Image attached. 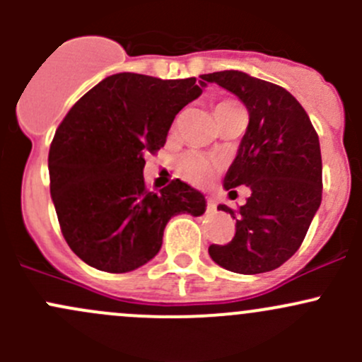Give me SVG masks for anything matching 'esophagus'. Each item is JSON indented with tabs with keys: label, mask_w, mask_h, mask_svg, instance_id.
<instances>
[{
	"label": "esophagus",
	"mask_w": 362,
	"mask_h": 362,
	"mask_svg": "<svg viewBox=\"0 0 362 362\" xmlns=\"http://www.w3.org/2000/svg\"><path fill=\"white\" fill-rule=\"evenodd\" d=\"M206 204H208V210H210V211H215V210H217V203H215V199L211 198V196H210V198L206 199Z\"/></svg>",
	"instance_id": "1"
}]
</instances>
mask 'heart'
Masks as SVG:
<instances>
[{"mask_svg":"<svg viewBox=\"0 0 362 362\" xmlns=\"http://www.w3.org/2000/svg\"><path fill=\"white\" fill-rule=\"evenodd\" d=\"M238 107L233 101H222L215 107V112L228 110V108ZM221 168V163H218L217 158L214 156L203 154V152L198 151H189L178 159V171H180L182 177L189 182H194V184H203V182L210 180L215 173Z\"/></svg>","mask_w":362,"mask_h":362,"instance_id":"1","label":"heart"}]
</instances>
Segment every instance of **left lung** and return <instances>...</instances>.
Listing matches in <instances>:
<instances>
[{
    "label": "left lung",
    "instance_id": "obj_1",
    "mask_svg": "<svg viewBox=\"0 0 362 362\" xmlns=\"http://www.w3.org/2000/svg\"><path fill=\"white\" fill-rule=\"evenodd\" d=\"M240 98L249 110V126L238 154L224 177V189H250L238 214L226 204L218 210L236 218V233L208 254L222 268L242 275L272 272L301 247L322 199V158L319 136L308 113L289 90L226 69L202 75Z\"/></svg>",
    "mask_w": 362,
    "mask_h": 362
}]
</instances>
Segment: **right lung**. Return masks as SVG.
I'll return each mask as SVG.
<instances>
[{"mask_svg":"<svg viewBox=\"0 0 362 362\" xmlns=\"http://www.w3.org/2000/svg\"><path fill=\"white\" fill-rule=\"evenodd\" d=\"M204 86L194 76L117 73L59 124L49 152L50 196L64 240L83 262L133 272L158 254L173 215L204 214V196L185 182L151 192L144 178L145 154L164 147L175 115Z\"/></svg>","mask_w":362,"mask_h":362,"instance_id":"1","label":"right lung"}]
</instances>
